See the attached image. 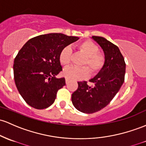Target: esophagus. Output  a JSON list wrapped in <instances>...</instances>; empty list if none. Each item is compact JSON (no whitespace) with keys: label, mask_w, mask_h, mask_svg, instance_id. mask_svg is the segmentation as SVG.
I'll use <instances>...</instances> for the list:
<instances>
[{"label":"esophagus","mask_w":146,"mask_h":146,"mask_svg":"<svg viewBox=\"0 0 146 146\" xmlns=\"http://www.w3.org/2000/svg\"><path fill=\"white\" fill-rule=\"evenodd\" d=\"M68 79H67V78H66V84H68Z\"/></svg>","instance_id":"1"}]
</instances>
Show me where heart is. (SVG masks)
Here are the masks:
<instances>
[{
  "instance_id": "heart-1",
  "label": "heart",
  "mask_w": 146,
  "mask_h": 146,
  "mask_svg": "<svg viewBox=\"0 0 146 146\" xmlns=\"http://www.w3.org/2000/svg\"><path fill=\"white\" fill-rule=\"evenodd\" d=\"M78 51L85 56L82 62L84 67L70 66L65 68L63 75L70 80H81L89 77L90 70L93 75L97 74L103 68L105 63V57L103 54L99 52V48L91 41H84L77 45ZM73 51L69 46H65L60 51L59 60L62 66H66L70 63ZM87 67H86V66Z\"/></svg>"
}]
</instances>
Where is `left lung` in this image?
I'll return each instance as SVG.
<instances>
[{
    "label": "left lung",
    "mask_w": 146,
    "mask_h": 146,
    "mask_svg": "<svg viewBox=\"0 0 146 146\" xmlns=\"http://www.w3.org/2000/svg\"><path fill=\"white\" fill-rule=\"evenodd\" d=\"M92 39L103 50L105 65L89 80L94 86H89L86 81L78 82V89L71 97L74 107L85 113H95L106 107L121 89L125 74V62L118 46L102 36H93Z\"/></svg>",
    "instance_id": "8db88e82"
}]
</instances>
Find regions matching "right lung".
Masks as SVG:
<instances>
[{"label":"right lung","mask_w":146,"mask_h":146,"mask_svg":"<svg viewBox=\"0 0 146 146\" xmlns=\"http://www.w3.org/2000/svg\"><path fill=\"white\" fill-rule=\"evenodd\" d=\"M78 39L61 33L41 35L28 40L19 51L14 62V81L30 106L43 110L55 102L57 91L66 84L64 78H56L62 70L60 51Z\"/></svg>","instance_id":"1"}]
</instances>
